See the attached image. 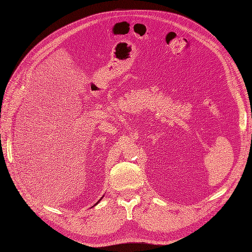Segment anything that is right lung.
I'll return each mask as SVG.
<instances>
[{
    "mask_svg": "<svg viewBox=\"0 0 252 252\" xmlns=\"http://www.w3.org/2000/svg\"><path fill=\"white\" fill-rule=\"evenodd\" d=\"M100 200H101V199H100ZM100 200H99V201H100ZM99 201H98V202H99ZM98 202H97V203H98ZM97 203H96V204H97Z\"/></svg>",
    "mask_w": 252,
    "mask_h": 252,
    "instance_id": "add662e5",
    "label": "right lung"
}]
</instances>
